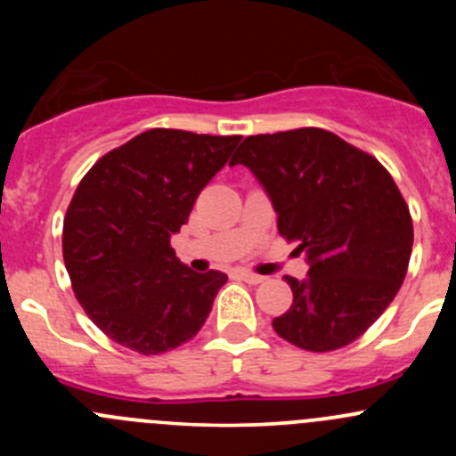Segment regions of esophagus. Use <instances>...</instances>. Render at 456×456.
<instances>
[{
    "mask_svg": "<svg viewBox=\"0 0 456 456\" xmlns=\"http://www.w3.org/2000/svg\"><path fill=\"white\" fill-rule=\"evenodd\" d=\"M238 275H240V280H245V282H249V284H260L262 280V275H257V273H251V271H247V269H238Z\"/></svg>",
    "mask_w": 456,
    "mask_h": 456,
    "instance_id": "obj_1",
    "label": "esophagus"
}]
</instances>
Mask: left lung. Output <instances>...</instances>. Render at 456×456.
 I'll return each mask as SVG.
<instances>
[{
    "label": "left lung",
    "mask_w": 456,
    "mask_h": 456,
    "mask_svg": "<svg viewBox=\"0 0 456 456\" xmlns=\"http://www.w3.org/2000/svg\"><path fill=\"white\" fill-rule=\"evenodd\" d=\"M229 165L265 187L278 232L300 240L309 275H287L293 305L280 338L326 353L355 342L397 296L412 251V220L377 159L320 127L247 136Z\"/></svg>",
    "instance_id": "1"
}]
</instances>
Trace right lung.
Segmentation results:
<instances>
[{"label": "right lung", "instance_id": "1", "mask_svg": "<svg viewBox=\"0 0 456 456\" xmlns=\"http://www.w3.org/2000/svg\"><path fill=\"white\" fill-rule=\"evenodd\" d=\"M240 139L156 127L108 151L77 187L63 262L87 317L121 346L159 355L205 324L227 275L191 271L169 238Z\"/></svg>", "mask_w": 456, "mask_h": 456}]
</instances>
